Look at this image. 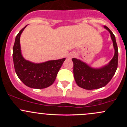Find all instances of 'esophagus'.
<instances>
[{"label":"esophagus","instance_id":"obj_1","mask_svg":"<svg viewBox=\"0 0 127 127\" xmlns=\"http://www.w3.org/2000/svg\"><path fill=\"white\" fill-rule=\"evenodd\" d=\"M74 56H75V53H74V52H71V53H70L68 55V58L71 59L73 57H74Z\"/></svg>","mask_w":127,"mask_h":127}]
</instances>
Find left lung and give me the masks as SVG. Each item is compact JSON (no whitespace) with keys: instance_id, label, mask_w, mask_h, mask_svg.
Returning a JSON list of instances; mask_svg holds the SVG:
<instances>
[{"instance_id":"1","label":"left lung","mask_w":127,"mask_h":127,"mask_svg":"<svg viewBox=\"0 0 127 127\" xmlns=\"http://www.w3.org/2000/svg\"><path fill=\"white\" fill-rule=\"evenodd\" d=\"M111 34L115 49V54L109 63L100 69H93L85 63L72 58L74 76L75 82L80 87L86 90H94L106 86L112 79L118 66V48L116 37L112 32L104 26Z\"/></svg>"}]
</instances>
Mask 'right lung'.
Returning a JSON list of instances; mask_svg holds the SVG:
<instances>
[{
  "mask_svg": "<svg viewBox=\"0 0 127 127\" xmlns=\"http://www.w3.org/2000/svg\"><path fill=\"white\" fill-rule=\"evenodd\" d=\"M24 27L17 34L13 48V60L15 72L19 79L30 88L42 89L53 84L66 58L35 64L25 60L21 53L20 39Z\"/></svg>",
  "mask_w": 127,
  "mask_h": 127,
  "instance_id": "right-lung-1",
  "label": "right lung"
}]
</instances>
